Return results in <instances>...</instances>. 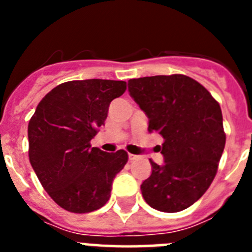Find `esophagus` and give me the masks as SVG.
Listing matches in <instances>:
<instances>
[{"mask_svg": "<svg viewBox=\"0 0 252 252\" xmlns=\"http://www.w3.org/2000/svg\"><path fill=\"white\" fill-rule=\"evenodd\" d=\"M136 159H139V157H137V155H133V154H128V160H131V161H132V160H136Z\"/></svg>", "mask_w": 252, "mask_h": 252, "instance_id": "esophagus-1", "label": "esophagus"}]
</instances>
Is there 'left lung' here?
<instances>
[{
  "mask_svg": "<svg viewBox=\"0 0 252 252\" xmlns=\"http://www.w3.org/2000/svg\"><path fill=\"white\" fill-rule=\"evenodd\" d=\"M128 93L149 119V131L164 137L162 165L150 160L142 182L146 203L161 212H179L206 193L223 153L222 111L202 84L183 74L130 79Z\"/></svg>",
  "mask_w": 252,
  "mask_h": 252,
  "instance_id": "left-lung-1",
  "label": "left lung"
}]
</instances>
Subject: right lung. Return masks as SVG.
<instances>
[{
  "instance_id": "obj_1",
  "label": "right lung",
  "mask_w": 252,
  "mask_h": 252,
  "mask_svg": "<svg viewBox=\"0 0 252 252\" xmlns=\"http://www.w3.org/2000/svg\"><path fill=\"white\" fill-rule=\"evenodd\" d=\"M126 82L86 79L62 83L37 104L28 127L29 159L53 201L69 212L88 213L110 199L127 153L91 148L108 107Z\"/></svg>"
}]
</instances>
